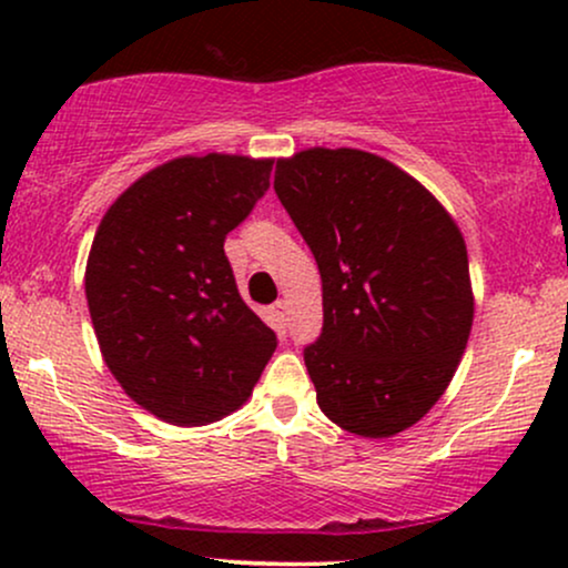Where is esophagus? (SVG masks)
Returning a JSON list of instances; mask_svg holds the SVG:
<instances>
[{
	"label": "esophagus",
	"mask_w": 568,
	"mask_h": 568,
	"mask_svg": "<svg viewBox=\"0 0 568 568\" xmlns=\"http://www.w3.org/2000/svg\"><path fill=\"white\" fill-rule=\"evenodd\" d=\"M275 315L280 317V323L288 321V304H285V302H277V304H275Z\"/></svg>",
	"instance_id": "34e87169"
}]
</instances>
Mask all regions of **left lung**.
I'll return each instance as SVG.
<instances>
[{
    "instance_id": "left-lung-1",
    "label": "left lung",
    "mask_w": 568,
    "mask_h": 568,
    "mask_svg": "<svg viewBox=\"0 0 568 568\" xmlns=\"http://www.w3.org/2000/svg\"><path fill=\"white\" fill-rule=\"evenodd\" d=\"M275 192L323 280V334L304 347L317 406L363 438H389L446 393L473 328L459 226L389 160L306 149L277 160Z\"/></svg>"
}]
</instances>
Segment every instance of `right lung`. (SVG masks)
<instances>
[{"instance_id":"right-lung-1","label":"right lung","mask_w":568,"mask_h":568,"mask_svg":"<svg viewBox=\"0 0 568 568\" xmlns=\"http://www.w3.org/2000/svg\"><path fill=\"white\" fill-rule=\"evenodd\" d=\"M270 173L272 160L186 154L141 175L98 224L84 270L98 347L162 422L200 427L237 410L277 347L224 253Z\"/></svg>"}]
</instances>
